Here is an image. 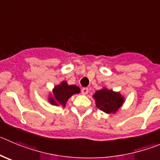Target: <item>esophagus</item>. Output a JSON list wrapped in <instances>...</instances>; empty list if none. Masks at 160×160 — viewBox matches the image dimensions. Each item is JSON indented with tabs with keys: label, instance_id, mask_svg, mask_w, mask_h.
I'll use <instances>...</instances> for the list:
<instances>
[{
	"label": "esophagus",
	"instance_id": "obj_1",
	"mask_svg": "<svg viewBox=\"0 0 160 160\" xmlns=\"http://www.w3.org/2000/svg\"><path fill=\"white\" fill-rule=\"evenodd\" d=\"M81 92L83 95H87L88 93V88H83L81 89Z\"/></svg>",
	"mask_w": 160,
	"mask_h": 160
}]
</instances>
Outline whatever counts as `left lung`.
<instances>
[{"label":"left lung","instance_id":"left-lung-1","mask_svg":"<svg viewBox=\"0 0 160 160\" xmlns=\"http://www.w3.org/2000/svg\"><path fill=\"white\" fill-rule=\"evenodd\" d=\"M93 98H95L97 108L107 114L116 113L124 102V98L119 92H114L107 88L97 91Z\"/></svg>","mask_w":160,"mask_h":160}]
</instances>
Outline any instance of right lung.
Wrapping results in <instances>:
<instances>
[{"label":"right lung","instance_id":"right-lung-1","mask_svg":"<svg viewBox=\"0 0 160 160\" xmlns=\"http://www.w3.org/2000/svg\"><path fill=\"white\" fill-rule=\"evenodd\" d=\"M77 93H80V88L77 85H68L66 81H63L53 88V96L49 97V100L53 105L65 107L68 98Z\"/></svg>","mask_w":160,"mask_h":160}]
</instances>
